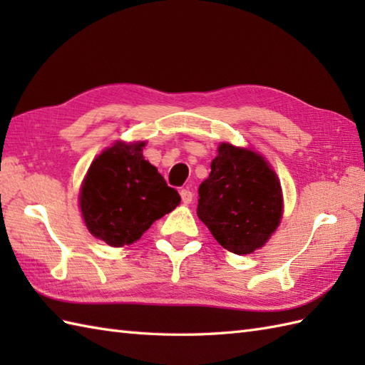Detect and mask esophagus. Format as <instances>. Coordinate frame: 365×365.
<instances>
[{
	"label": "esophagus",
	"instance_id": "34e87169",
	"mask_svg": "<svg viewBox=\"0 0 365 365\" xmlns=\"http://www.w3.org/2000/svg\"><path fill=\"white\" fill-rule=\"evenodd\" d=\"M180 197H182V202H183V204H191L192 192H191L190 190H182V191H180Z\"/></svg>",
	"mask_w": 365,
	"mask_h": 365
}]
</instances>
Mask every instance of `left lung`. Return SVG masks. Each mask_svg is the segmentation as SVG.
<instances>
[{
	"instance_id": "8db88e82",
	"label": "left lung",
	"mask_w": 365,
	"mask_h": 365,
	"mask_svg": "<svg viewBox=\"0 0 365 365\" xmlns=\"http://www.w3.org/2000/svg\"><path fill=\"white\" fill-rule=\"evenodd\" d=\"M197 216L222 247L251 254L268 242L282 216L274 170L259 153L221 144L212 173L199 185Z\"/></svg>"
}]
</instances>
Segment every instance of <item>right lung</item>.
<instances>
[{"label":"right lung","mask_w":365,"mask_h":365,"mask_svg":"<svg viewBox=\"0 0 365 365\" xmlns=\"http://www.w3.org/2000/svg\"><path fill=\"white\" fill-rule=\"evenodd\" d=\"M144 143H118L92 163L80 205L94 237L110 246L136 242L153 221L180 204L175 188L143 157Z\"/></svg>","instance_id":"1"}]
</instances>
